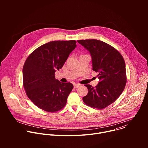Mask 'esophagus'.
Returning a JSON list of instances; mask_svg holds the SVG:
<instances>
[{"label":"esophagus","mask_w":148,"mask_h":148,"mask_svg":"<svg viewBox=\"0 0 148 148\" xmlns=\"http://www.w3.org/2000/svg\"><path fill=\"white\" fill-rule=\"evenodd\" d=\"M80 86H81V85H80V84H74V87L75 88H78Z\"/></svg>","instance_id":"1"}]
</instances>
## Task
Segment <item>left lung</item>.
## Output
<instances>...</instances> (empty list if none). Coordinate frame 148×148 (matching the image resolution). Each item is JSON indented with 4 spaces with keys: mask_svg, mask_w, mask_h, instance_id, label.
Instances as JSON below:
<instances>
[{
    "mask_svg": "<svg viewBox=\"0 0 148 148\" xmlns=\"http://www.w3.org/2000/svg\"><path fill=\"white\" fill-rule=\"evenodd\" d=\"M90 53L92 70L98 73L99 79L95 87L89 84L88 94L82 98L89 107L103 109L114 102L123 92L126 83L124 59L114 47L101 40H77Z\"/></svg>",
    "mask_w": 148,
    "mask_h": 148,
    "instance_id": "1",
    "label": "left lung"
}]
</instances>
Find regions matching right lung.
Wrapping results in <instances>:
<instances>
[{"label":"right lung","mask_w":148,"mask_h":148,"mask_svg":"<svg viewBox=\"0 0 148 148\" xmlns=\"http://www.w3.org/2000/svg\"><path fill=\"white\" fill-rule=\"evenodd\" d=\"M76 47L75 40L53 41L38 47L27 58L23 68V87L38 108L54 112L65 107L73 85L56 79L55 72L62 67Z\"/></svg>","instance_id":"right-lung-1"}]
</instances>
